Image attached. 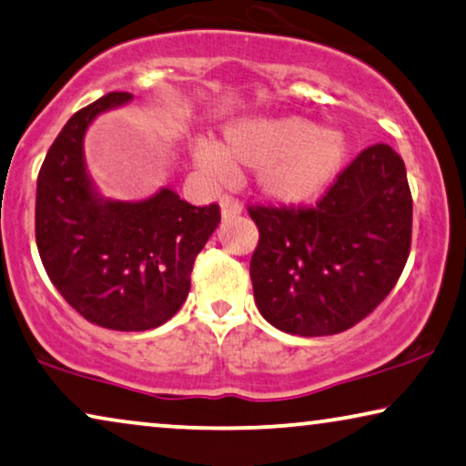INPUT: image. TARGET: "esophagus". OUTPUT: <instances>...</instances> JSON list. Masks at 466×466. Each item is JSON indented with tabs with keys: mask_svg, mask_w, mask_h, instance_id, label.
<instances>
[{
	"mask_svg": "<svg viewBox=\"0 0 466 466\" xmlns=\"http://www.w3.org/2000/svg\"><path fill=\"white\" fill-rule=\"evenodd\" d=\"M220 210H222V218H233V217H239L241 210H244V206H241V201L238 198H233V195H222Z\"/></svg>",
	"mask_w": 466,
	"mask_h": 466,
	"instance_id": "1",
	"label": "esophagus"
}]
</instances>
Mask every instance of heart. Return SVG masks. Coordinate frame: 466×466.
I'll list each match as a JSON object with an SVG mask.
<instances>
[{"mask_svg":"<svg viewBox=\"0 0 466 466\" xmlns=\"http://www.w3.org/2000/svg\"><path fill=\"white\" fill-rule=\"evenodd\" d=\"M347 155L340 132L323 130L302 117H249L228 124L220 145L201 140L193 157L210 177H227L231 166L256 167L267 198L300 204L339 172Z\"/></svg>","mask_w":466,"mask_h":466,"instance_id":"1","label":"heart"}]
</instances>
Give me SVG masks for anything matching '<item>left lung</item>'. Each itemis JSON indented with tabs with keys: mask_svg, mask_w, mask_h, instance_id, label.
Returning a JSON list of instances; mask_svg holds the SVG:
<instances>
[{
	"mask_svg": "<svg viewBox=\"0 0 466 466\" xmlns=\"http://www.w3.org/2000/svg\"><path fill=\"white\" fill-rule=\"evenodd\" d=\"M258 227L254 299L288 334L345 332L400 279L412 244V193L389 145L363 149L315 206H248Z\"/></svg>",
	"mask_w": 466,
	"mask_h": 466,
	"instance_id": "obj_1",
	"label": "left lung"
}]
</instances>
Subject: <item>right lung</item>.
Returning a JSON list of instances; mask_svg holds the SVG:
<instances>
[{"label": "right lung", "mask_w": 466, "mask_h": 466, "mask_svg": "<svg viewBox=\"0 0 466 466\" xmlns=\"http://www.w3.org/2000/svg\"><path fill=\"white\" fill-rule=\"evenodd\" d=\"M130 92H109L66 121L37 177L35 241L60 296L94 326L157 328L183 307L195 258L220 222L218 204L191 206L170 188L103 201L84 166V134Z\"/></svg>", "instance_id": "obj_1"}]
</instances>
